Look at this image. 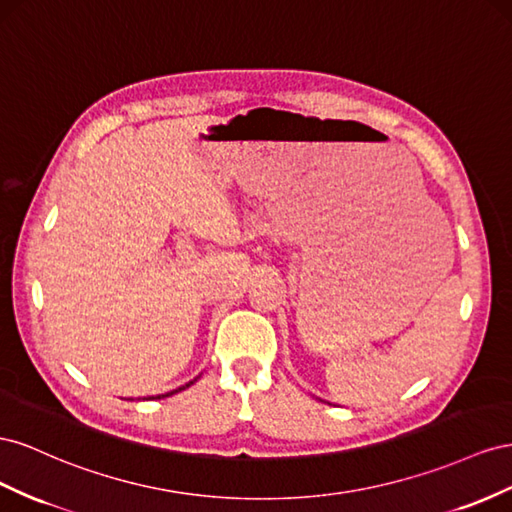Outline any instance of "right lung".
I'll return each mask as SVG.
<instances>
[{
    "instance_id": "right-lung-1",
    "label": "right lung",
    "mask_w": 512,
    "mask_h": 512,
    "mask_svg": "<svg viewBox=\"0 0 512 512\" xmlns=\"http://www.w3.org/2000/svg\"><path fill=\"white\" fill-rule=\"evenodd\" d=\"M191 384H193V382H191ZM191 384H186L184 388H188V386H191ZM184 388H180V390H184ZM169 394H173V392H169ZM169 394H165V397H169Z\"/></svg>"
}]
</instances>
